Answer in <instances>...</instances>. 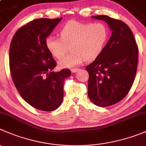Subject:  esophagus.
Returning <instances> with one entry per match:
<instances>
[{
    "instance_id": "esophagus-1",
    "label": "esophagus",
    "mask_w": 146,
    "mask_h": 146,
    "mask_svg": "<svg viewBox=\"0 0 146 146\" xmlns=\"http://www.w3.org/2000/svg\"><path fill=\"white\" fill-rule=\"evenodd\" d=\"M79 71V69H71V72H72V73H76L77 72H78Z\"/></svg>"
}]
</instances>
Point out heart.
<instances>
[{
    "label": "heart",
    "mask_w": 146,
    "mask_h": 146,
    "mask_svg": "<svg viewBox=\"0 0 146 146\" xmlns=\"http://www.w3.org/2000/svg\"><path fill=\"white\" fill-rule=\"evenodd\" d=\"M61 38L48 36L46 46L54 57L61 59L71 48L72 54L59 62L61 67L72 68L83 62H92L101 54L108 36V29L102 23H83L70 21L60 31Z\"/></svg>",
    "instance_id": "heart-1"
}]
</instances>
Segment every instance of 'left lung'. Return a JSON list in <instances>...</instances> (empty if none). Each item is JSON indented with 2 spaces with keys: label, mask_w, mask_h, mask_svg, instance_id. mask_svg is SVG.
Masks as SVG:
<instances>
[{
  "label": "left lung",
  "mask_w": 146,
  "mask_h": 146,
  "mask_svg": "<svg viewBox=\"0 0 146 146\" xmlns=\"http://www.w3.org/2000/svg\"><path fill=\"white\" fill-rule=\"evenodd\" d=\"M92 18L105 21L112 31L100 54L86 66L89 98L98 106L108 107L120 102L130 91L136 74L138 48L124 22L104 15Z\"/></svg>",
  "instance_id": "8db88e82"
}]
</instances>
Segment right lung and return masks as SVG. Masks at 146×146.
I'll list each match as a JSON object with an SVG mask.
<instances>
[{
	"instance_id": "obj_1",
	"label": "right lung",
	"mask_w": 146,
	"mask_h": 146,
	"mask_svg": "<svg viewBox=\"0 0 146 146\" xmlns=\"http://www.w3.org/2000/svg\"><path fill=\"white\" fill-rule=\"evenodd\" d=\"M38 19L21 27L10 45L9 65L13 83L27 103L36 109L52 111L64 97V82L69 69L55 72L56 63L46 46V38L62 21Z\"/></svg>"
}]
</instances>
